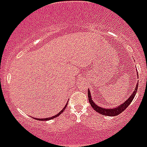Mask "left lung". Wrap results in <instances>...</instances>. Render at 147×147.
<instances>
[{
    "mask_svg": "<svg viewBox=\"0 0 147 147\" xmlns=\"http://www.w3.org/2000/svg\"><path fill=\"white\" fill-rule=\"evenodd\" d=\"M138 83H137L136 85V88H135L133 93L131 94L130 96L127 98V101H125L124 102H123L122 104L119 105V106L116 107H114L112 109H107V108H103L102 107H98V105H96L94 103L91 98V94H90V90H88V99H89V102L91 105V107H93V110H95L96 112H98V113L102 114L104 115H107V116H115V115H119L120 113H121L124 110H125V109L127 108L130 103L132 102V101L134 98L135 96H136V93H137L138 90Z\"/></svg>",
    "mask_w": 147,
    "mask_h": 147,
    "instance_id": "obj_1",
    "label": "left lung"
}]
</instances>
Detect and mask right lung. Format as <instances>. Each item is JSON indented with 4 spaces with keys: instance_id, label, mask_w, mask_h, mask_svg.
Here are the masks:
<instances>
[{
    "instance_id": "add662e5",
    "label": "right lung",
    "mask_w": 147,
    "mask_h": 147,
    "mask_svg": "<svg viewBox=\"0 0 147 147\" xmlns=\"http://www.w3.org/2000/svg\"><path fill=\"white\" fill-rule=\"evenodd\" d=\"M67 104H66V105L64 107H63V108H62V110H61L60 112L58 114H57V115H54V116H52V117H50V118H46V119H37V120H40V121H47V120H51V119H54V118H56V117H57L58 115H60L61 113H62V112H63V111H64L65 110V108H66V107H67Z\"/></svg>"
}]
</instances>
